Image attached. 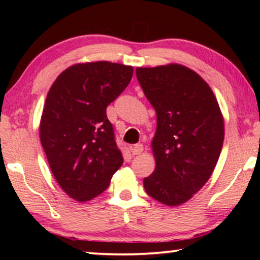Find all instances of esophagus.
Wrapping results in <instances>:
<instances>
[{
  "label": "esophagus",
  "instance_id": "obj_1",
  "mask_svg": "<svg viewBox=\"0 0 260 260\" xmlns=\"http://www.w3.org/2000/svg\"><path fill=\"white\" fill-rule=\"evenodd\" d=\"M130 151H131V154H133V155H140V154H142V152H143V145L140 144V143L135 144L130 148Z\"/></svg>",
  "mask_w": 260,
  "mask_h": 260
}]
</instances>
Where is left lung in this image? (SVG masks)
Listing matches in <instances>:
<instances>
[{"instance_id":"8db88e82","label":"left lung","mask_w":260,"mask_h":260,"mask_svg":"<svg viewBox=\"0 0 260 260\" xmlns=\"http://www.w3.org/2000/svg\"><path fill=\"white\" fill-rule=\"evenodd\" d=\"M136 76L157 116L151 148L156 167L144 189L167 206L187 202L205 186L223 144V117L209 85L179 63L137 67Z\"/></svg>"}]
</instances>
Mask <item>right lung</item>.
Returning <instances> with one entry per match:
<instances>
[{
	"mask_svg": "<svg viewBox=\"0 0 260 260\" xmlns=\"http://www.w3.org/2000/svg\"><path fill=\"white\" fill-rule=\"evenodd\" d=\"M133 73V66L122 63H76L49 88L40 141L56 182L74 200L102 194L123 165L106 108L125 90Z\"/></svg>",
	"mask_w": 260,
	"mask_h": 260,
	"instance_id": "obj_1",
	"label": "right lung"
}]
</instances>
